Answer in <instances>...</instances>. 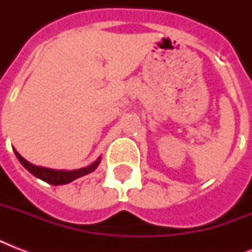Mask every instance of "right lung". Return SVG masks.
Here are the masks:
<instances>
[{
    "label": "right lung",
    "instance_id": "add662e5",
    "mask_svg": "<svg viewBox=\"0 0 252 252\" xmlns=\"http://www.w3.org/2000/svg\"><path fill=\"white\" fill-rule=\"evenodd\" d=\"M14 153L17 156V158L19 159L23 167L32 174L33 176H36L39 179L44 180L47 183L53 184V186H61V184H68L73 180L78 179L81 176H85L87 174H90L98 167L99 163H100V158L99 157L96 161H94L91 165L86 166V167L77 168V170H55V168H48L43 167V166H36L30 163L29 161H26L25 158L22 157L21 154L18 153L17 150L14 149Z\"/></svg>",
    "mask_w": 252,
    "mask_h": 252
}]
</instances>
